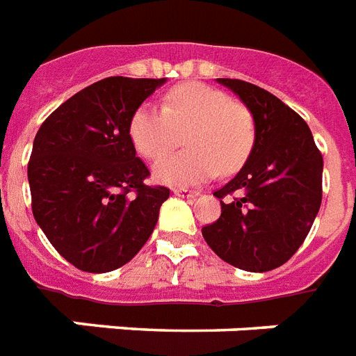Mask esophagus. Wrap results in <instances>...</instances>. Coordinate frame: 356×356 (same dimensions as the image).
Segmentation results:
<instances>
[{
  "instance_id": "1",
  "label": "esophagus",
  "mask_w": 356,
  "mask_h": 356,
  "mask_svg": "<svg viewBox=\"0 0 356 356\" xmlns=\"http://www.w3.org/2000/svg\"><path fill=\"white\" fill-rule=\"evenodd\" d=\"M176 196H181V198H196L198 196V193L196 191H187V189H175Z\"/></svg>"
}]
</instances>
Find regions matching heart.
I'll list each match as a JSON object with an SVG mask.
<instances>
[{"mask_svg":"<svg viewBox=\"0 0 356 356\" xmlns=\"http://www.w3.org/2000/svg\"><path fill=\"white\" fill-rule=\"evenodd\" d=\"M188 132L186 153L158 161L154 178L170 187H195L213 180L218 169L235 170L254 149L252 113L222 90L186 82L167 92L163 108L143 104L132 113L129 136L134 149L147 160H159Z\"/></svg>","mask_w":356,"mask_h":356,"instance_id":"heart-1","label":"heart"}]
</instances>
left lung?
<instances>
[{"mask_svg": "<svg viewBox=\"0 0 356 356\" xmlns=\"http://www.w3.org/2000/svg\"><path fill=\"white\" fill-rule=\"evenodd\" d=\"M237 95L255 124L254 149L232 181L215 191L222 213L202 235L218 257L246 272L286 263L311 232L322 204L323 158L311 129L263 88L217 79ZM237 194L233 201H224Z\"/></svg>", "mask_w": 356, "mask_h": 356, "instance_id": "8db88e82", "label": "left lung"}]
</instances>
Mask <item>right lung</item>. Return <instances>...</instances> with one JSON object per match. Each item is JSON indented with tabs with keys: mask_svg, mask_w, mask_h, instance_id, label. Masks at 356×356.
<instances>
[{
	"mask_svg": "<svg viewBox=\"0 0 356 356\" xmlns=\"http://www.w3.org/2000/svg\"><path fill=\"white\" fill-rule=\"evenodd\" d=\"M165 79L108 76L56 108L40 127L27 176L34 220L73 266L104 274L123 266L154 232L167 187L129 136L132 113Z\"/></svg>",
	"mask_w": 356,
	"mask_h": 356,
	"instance_id": "obj_1",
	"label": "right lung"
}]
</instances>
